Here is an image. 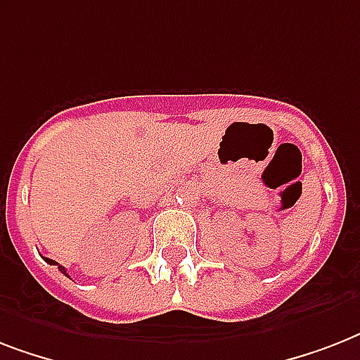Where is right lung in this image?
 Masks as SVG:
<instances>
[{
	"instance_id": "obj_1",
	"label": "right lung",
	"mask_w": 360,
	"mask_h": 360,
	"mask_svg": "<svg viewBox=\"0 0 360 360\" xmlns=\"http://www.w3.org/2000/svg\"><path fill=\"white\" fill-rule=\"evenodd\" d=\"M44 259H46V262L50 263V265H58V269H59V271H61V273H63L65 276H69V274H67V269H65L63 265H59V263H56V262H53V259H50V257H44Z\"/></svg>"
}]
</instances>
